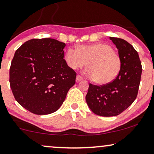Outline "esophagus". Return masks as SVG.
Returning a JSON list of instances; mask_svg holds the SVG:
<instances>
[{
    "mask_svg": "<svg viewBox=\"0 0 154 154\" xmlns=\"http://www.w3.org/2000/svg\"><path fill=\"white\" fill-rule=\"evenodd\" d=\"M82 79H83V78L81 77L80 75H77V77H76V81H77V82H79L82 81Z\"/></svg>",
    "mask_w": 154,
    "mask_h": 154,
    "instance_id": "obj_1",
    "label": "esophagus"
}]
</instances>
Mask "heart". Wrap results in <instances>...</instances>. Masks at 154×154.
<instances>
[{"label": "heart", "mask_w": 154, "mask_h": 154, "mask_svg": "<svg viewBox=\"0 0 154 154\" xmlns=\"http://www.w3.org/2000/svg\"><path fill=\"white\" fill-rule=\"evenodd\" d=\"M65 60L72 69H80L87 63L85 75L98 85L112 82L122 69L119 54L104 42L79 45L76 50L69 48L65 53Z\"/></svg>", "instance_id": "b5f03b06"}]
</instances>
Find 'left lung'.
Wrapping results in <instances>:
<instances>
[{
	"label": "left lung",
	"instance_id": "8db88e82",
	"mask_svg": "<svg viewBox=\"0 0 154 154\" xmlns=\"http://www.w3.org/2000/svg\"><path fill=\"white\" fill-rule=\"evenodd\" d=\"M122 59V69L112 82L97 85L89 84L86 102L95 114L117 116L126 110L137 98L142 72L139 54L123 39L110 37Z\"/></svg>",
	"mask_w": 154,
	"mask_h": 154
}]
</instances>
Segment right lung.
Returning a JSON list of instances; mask_svg holds the SVG:
<instances>
[{
  "label": "right lung",
  "instance_id": "1",
  "mask_svg": "<svg viewBox=\"0 0 154 154\" xmlns=\"http://www.w3.org/2000/svg\"><path fill=\"white\" fill-rule=\"evenodd\" d=\"M65 45L52 38L32 39L15 51L10 85L15 100L25 109L45 115L63 104L77 75L64 59Z\"/></svg>",
  "mask_w": 154,
  "mask_h": 154
}]
</instances>
